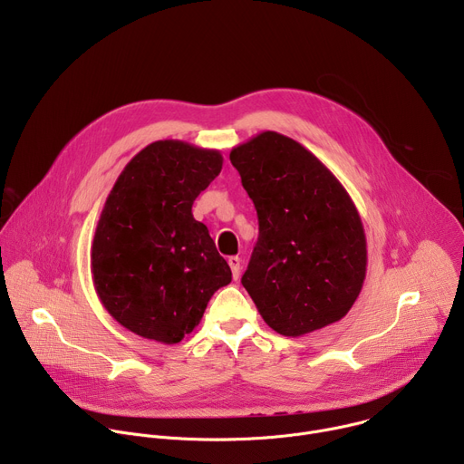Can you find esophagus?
<instances>
[{
	"label": "esophagus",
	"mask_w": 464,
	"mask_h": 464,
	"mask_svg": "<svg viewBox=\"0 0 464 464\" xmlns=\"http://www.w3.org/2000/svg\"><path fill=\"white\" fill-rule=\"evenodd\" d=\"M227 262H229V268H231V272H233V279L237 281V279L240 277V270H242V260H240L238 256H229V258H227Z\"/></svg>",
	"instance_id": "esophagus-1"
}]
</instances>
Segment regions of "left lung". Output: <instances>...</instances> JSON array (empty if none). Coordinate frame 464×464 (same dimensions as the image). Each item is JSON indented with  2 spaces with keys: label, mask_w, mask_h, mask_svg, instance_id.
Wrapping results in <instances>:
<instances>
[{
  "label": "left lung",
  "mask_w": 464,
  "mask_h": 464,
  "mask_svg": "<svg viewBox=\"0 0 464 464\" xmlns=\"http://www.w3.org/2000/svg\"><path fill=\"white\" fill-rule=\"evenodd\" d=\"M229 160L258 217L242 285L262 319L288 338L343 319L367 272L365 231L347 188L308 149L272 130L237 145Z\"/></svg>",
  "instance_id": "8db88e82"
}]
</instances>
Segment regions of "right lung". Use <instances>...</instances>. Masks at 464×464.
Listing matches in <instances>:
<instances>
[{
    "mask_svg": "<svg viewBox=\"0 0 464 464\" xmlns=\"http://www.w3.org/2000/svg\"><path fill=\"white\" fill-rule=\"evenodd\" d=\"M224 158L179 140L154 141L113 183L92 242V279L108 314L130 333L165 345L200 324L213 294L231 283L196 196Z\"/></svg>",
    "mask_w": 464,
    "mask_h": 464,
    "instance_id": "1",
    "label": "right lung"
}]
</instances>
